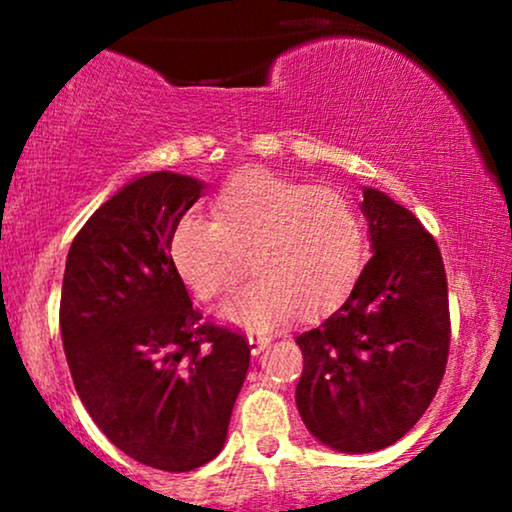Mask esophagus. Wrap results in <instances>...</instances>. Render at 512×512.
<instances>
[{"mask_svg": "<svg viewBox=\"0 0 512 512\" xmlns=\"http://www.w3.org/2000/svg\"><path fill=\"white\" fill-rule=\"evenodd\" d=\"M248 342H250V351L252 354H262L264 349H267L269 346V342H272V337H269V334H264V332H248Z\"/></svg>", "mask_w": 512, "mask_h": 512, "instance_id": "obj_1", "label": "esophagus"}]
</instances>
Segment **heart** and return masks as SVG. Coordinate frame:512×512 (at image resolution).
Returning <instances> with one entry per match:
<instances>
[{"instance_id": "b5f03b06", "label": "heart", "mask_w": 512, "mask_h": 512, "mask_svg": "<svg viewBox=\"0 0 512 512\" xmlns=\"http://www.w3.org/2000/svg\"><path fill=\"white\" fill-rule=\"evenodd\" d=\"M168 255L199 301L231 289L248 257L255 274L223 303L221 315L267 327L286 313L308 317L354 286L366 255L363 223L349 197L269 170H245L211 199V219L182 214Z\"/></svg>"}]
</instances>
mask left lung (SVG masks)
Wrapping results in <instances>:
<instances>
[{
    "instance_id": "obj_1",
    "label": "left lung",
    "mask_w": 512,
    "mask_h": 512,
    "mask_svg": "<svg viewBox=\"0 0 512 512\" xmlns=\"http://www.w3.org/2000/svg\"><path fill=\"white\" fill-rule=\"evenodd\" d=\"M370 257L349 298L296 337V404L317 440L375 452L409 431L436 397L450 354L448 279L431 233L409 209L363 190Z\"/></svg>"
}]
</instances>
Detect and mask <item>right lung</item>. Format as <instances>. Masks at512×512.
I'll use <instances>...</instances> for the list:
<instances>
[{
    "label": "right lung",
    "mask_w": 512,
    "mask_h": 512,
    "mask_svg": "<svg viewBox=\"0 0 512 512\" xmlns=\"http://www.w3.org/2000/svg\"><path fill=\"white\" fill-rule=\"evenodd\" d=\"M199 195L168 170L129 182L76 233L62 281L81 402L115 448L163 472L219 455L250 366L245 334L202 320L170 262L173 223Z\"/></svg>",
    "instance_id": "obj_1"
}]
</instances>
